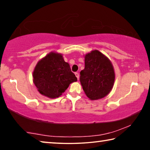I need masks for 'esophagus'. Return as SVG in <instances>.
Here are the masks:
<instances>
[{
	"mask_svg": "<svg viewBox=\"0 0 150 150\" xmlns=\"http://www.w3.org/2000/svg\"><path fill=\"white\" fill-rule=\"evenodd\" d=\"M75 76H76V77H77V79L79 80V73H75Z\"/></svg>",
	"mask_w": 150,
	"mask_h": 150,
	"instance_id": "esophagus-1",
	"label": "esophagus"
}]
</instances>
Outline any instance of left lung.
<instances>
[{
  "label": "left lung",
  "instance_id": "left-lung-1",
  "mask_svg": "<svg viewBox=\"0 0 150 150\" xmlns=\"http://www.w3.org/2000/svg\"><path fill=\"white\" fill-rule=\"evenodd\" d=\"M115 79L110 59L98 50L85 56V69L80 72V82L87 97L92 100L103 98L110 92Z\"/></svg>",
  "mask_w": 150,
  "mask_h": 150
}]
</instances>
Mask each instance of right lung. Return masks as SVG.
<instances>
[{"label": "right lung", "mask_w": 150, "mask_h": 150, "mask_svg": "<svg viewBox=\"0 0 150 150\" xmlns=\"http://www.w3.org/2000/svg\"><path fill=\"white\" fill-rule=\"evenodd\" d=\"M77 81L62 54L50 52L40 60L33 72V82L41 95L50 98L59 97L71 83Z\"/></svg>", "instance_id": "obj_1"}]
</instances>
